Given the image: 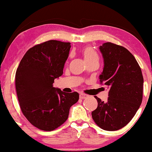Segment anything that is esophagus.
Masks as SVG:
<instances>
[{
	"mask_svg": "<svg viewBox=\"0 0 152 152\" xmlns=\"http://www.w3.org/2000/svg\"><path fill=\"white\" fill-rule=\"evenodd\" d=\"M88 95L87 94H84V93H80V99H85L88 97Z\"/></svg>",
	"mask_w": 152,
	"mask_h": 152,
	"instance_id": "1",
	"label": "esophagus"
}]
</instances>
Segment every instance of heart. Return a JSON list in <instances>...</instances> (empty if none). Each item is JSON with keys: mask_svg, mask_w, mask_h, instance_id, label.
I'll return each mask as SVG.
<instances>
[{"mask_svg": "<svg viewBox=\"0 0 152 152\" xmlns=\"http://www.w3.org/2000/svg\"><path fill=\"white\" fill-rule=\"evenodd\" d=\"M82 54L86 63L95 59H98L96 52L91 47H85L82 50Z\"/></svg>", "mask_w": 152, "mask_h": 152, "instance_id": "b5f03b06", "label": "heart"}]
</instances>
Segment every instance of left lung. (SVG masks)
I'll return each instance as SVG.
<instances>
[{
	"label": "left lung",
	"instance_id": "obj_1",
	"mask_svg": "<svg viewBox=\"0 0 152 152\" xmlns=\"http://www.w3.org/2000/svg\"><path fill=\"white\" fill-rule=\"evenodd\" d=\"M104 62L99 75L101 83L109 88L108 100L99 97L92 118L99 127L117 131L129 122L142 100L143 77L134 55L121 45L107 42L99 47Z\"/></svg>",
	"mask_w": 152,
	"mask_h": 152
}]
</instances>
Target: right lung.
<instances>
[{"label": "right lung", "mask_w": 152, "mask_h": 152, "mask_svg": "<svg viewBox=\"0 0 152 152\" xmlns=\"http://www.w3.org/2000/svg\"><path fill=\"white\" fill-rule=\"evenodd\" d=\"M70 43L50 40L26 52L16 70L15 85L21 111L35 127L53 131L68 118L70 108L79 100L77 92L64 93L53 87L63 74Z\"/></svg>", "instance_id": "add662e5"}]
</instances>
